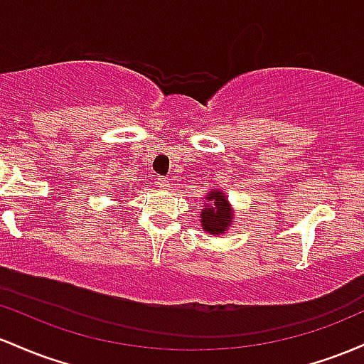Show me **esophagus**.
Here are the masks:
<instances>
[{"label":"esophagus","instance_id":"1","mask_svg":"<svg viewBox=\"0 0 364 364\" xmlns=\"http://www.w3.org/2000/svg\"><path fill=\"white\" fill-rule=\"evenodd\" d=\"M156 186L160 187V189H168V187H170V181H168V178H158Z\"/></svg>","mask_w":364,"mask_h":364}]
</instances>
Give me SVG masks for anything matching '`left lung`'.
I'll return each mask as SVG.
<instances>
[{
  "mask_svg": "<svg viewBox=\"0 0 364 364\" xmlns=\"http://www.w3.org/2000/svg\"><path fill=\"white\" fill-rule=\"evenodd\" d=\"M204 199H206V203H204L201 216H199L203 230L211 235L225 234L228 228L234 225L235 215L227 194L222 189H210Z\"/></svg>",
  "mask_w": 364,
  "mask_h": 364,
  "instance_id": "left-lung-1",
  "label": "left lung"
}]
</instances>
